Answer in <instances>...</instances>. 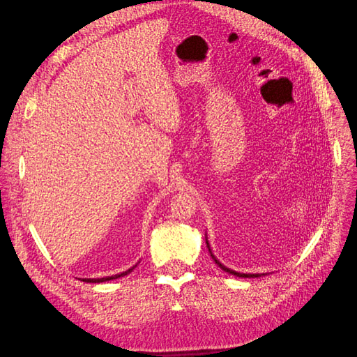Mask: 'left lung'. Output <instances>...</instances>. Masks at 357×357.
<instances>
[{"label":"left lung","instance_id":"1","mask_svg":"<svg viewBox=\"0 0 357 357\" xmlns=\"http://www.w3.org/2000/svg\"><path fill=\"white\" fill-rule=\"evenodd\" d=\"M207 244H208V241H207ZM208 250H210V245H208ZM210 253H211V250H210ZM211 257L214 259V262L215 264H218L222 269H223V271H226V273H229V274H234V275H236V277H245V278H248V277H259V274H240V273H236V271H232V269H229V268H226V266H223L219 261H218V259H215L214 256H213V253H211Z\"/></svg>","mask_w":357,"mask_h":357}]
</instances>
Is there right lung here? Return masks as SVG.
<instances>
[{"label":"right lung","mask_w":357,"mask_h":357,"mask_svg":"<svg viewBox=\"0 0 357 357\" xmlns=\"http://www.w3.org/2000/svg\"><path fill=\"white\" fill-rule=\"evenodd\" d=\"M137 266V265H135ZM135 266H132V268H129L128 271H125V273H121V274H116V275H112V277H104V278H83V282H86V283H102V282H110V280H114V278H119V277H123V275H126V274H129L132 271V269L135 268Z\"/></svg>","instance_id":"right-lung-1"}]
</instances>
